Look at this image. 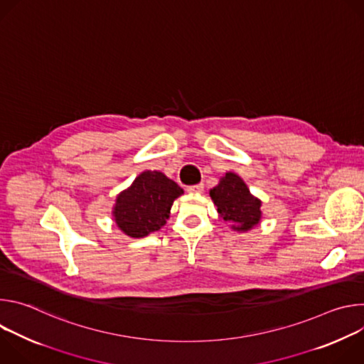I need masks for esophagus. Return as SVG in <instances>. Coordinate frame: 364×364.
I'll list each match as a JSON object with an SVG mask.
<instances>
[{"label":"esophagus","instance_id":"obj_1","mask_svg":"<svg viewBox=\"0 0 364 364\" xmlns=\"http://www.w3.org/2000/svg\"><path fill=\"white\" fill-rule=\"evenodd\" d=\"M203 190H204V184H203V183L187 187V191H188L190 194H200V193H203Z\"/></svg>","mask_w":364,"mask_h":364}]
</instances>
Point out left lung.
<instances>
[{
    "instance_id": "obj_1",
    "label": "left lung",
    "mask_w": 364,
    "mask_h": 364,
    "mask_svg": "<svg viewBox=\"0 0 364 364\" xmlns=\"http://www.w3.org/2000/svg\"><path fill=\"white\" fill-rule=\"evenodd\" d=\"M210 197L218 207L219 218L230 223L233 230L249 232L261 223L262 201L249 191L236 173L228 171L220 177L219 184L210 190Z\"/></svg>"
}]
</instances>
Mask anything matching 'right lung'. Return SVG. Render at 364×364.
I'll return each mask as SVG.
<instances>
[{
	"instance_id": "obj_1",
	"label": "right lung",
	"mask_w": 364,
	"mask_h": 364,
	"mask_svg": "<svg viewBox=\"0 0 364 364\" xmlns=\"http://www.w3.org/2000/svg\"><path fill=\"white\" fill-rule=\"evenodd\" d=\"M183 193L164 173L145 170L117 196L112 207L114 222L127 236L145 237L167 223L174 200Z\"/></svg>"
}]
</instances>
